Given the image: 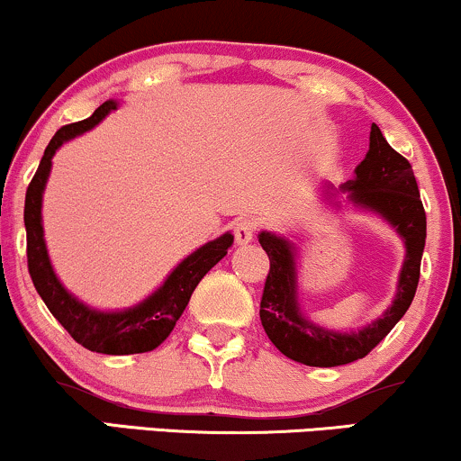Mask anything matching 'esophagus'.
I'll return each mask as SVG.
<instances>
[{"label": "esophagus", "mask_w": 461, "mask_h": 461, "mask_svg": "<svg viewBox=\"0 0 461 461\" xmlns=\"http://www.w3.org/2000/svg\"><path fill=\"white\" fill-rule=\"evenodd\" d=\"M255 230H258V223H255V219L250 217H240L234 223V238L238 244H247L253 240L255 236Z\"/></svg>", "instance_id": "obj_1"}]
</instances>
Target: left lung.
I'll list each match as a JSON object with an SVG mask.
<instances>
[{
    "mask_svg": "<svg viewBox=\"0 0 461 461\" xmlns=\"http://www.w3.org/2000/svg\"><path fill=\"white\" fill-rule=\"evenodd\" d=\"M340 191L348 194V202L353 206L385 219L406 247L395 300L383 317L366 328L340 334L308 321L298 304L294 242L270 231L259 234V244L270 258V272L259 306L261 325L272 345L283 355L317 368H331L366 357L393 330L415 298L425 247V211L419 197L415 172L398 150L389 147L375 123L370 130L368 153L355 167L353 180H347Z\"/></svg>",
    "mask_w": 461,
    "mask_h": 461,
    "instance_id": "8db88e82",
    "label": "left lung"
}]
</instances>
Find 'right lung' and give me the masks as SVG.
Returning <instances> with one entry per match:
<instances>
[{
    "label": "right lung",
    "instance_id": "right-lung-1",
    "mask_svg": "<svg viewBox=\"0 0 461 461\" xmlns=\"http://www.w3.org/2000/svg\"><path fill=\"white\" fill-rule=\"evenodd\" d=\"M110 110H116L114 100L104 102L89 119L61 127L52 136L49 147H46L38 172L33 174L25 195L27 267L40 298L49 306L52 317L68 330V334L78 345L89 348V351L106 355L147 353L159 347L170 336L180 314L187 308L197 283L206 276V272L212 266H217L225 258L227 249L234 242V236L227 231V234L219 236L217 240L206 242L203 247L194 250L187 259H183L174 267L170 276L166 278V283L153 295H149L147 300H142L136 306L127 308V311H95V308L86 306L78 298H74L63 287L55 270H52L49 250H46L44 242L42 194L57 149L63 142H68V140L93 130Z\"/></svg>",
    "mask_w": 461,
    "mask_h": 461
}]
</instances>
